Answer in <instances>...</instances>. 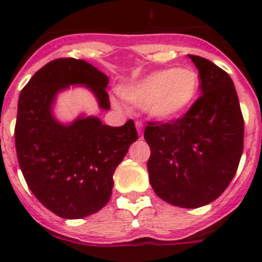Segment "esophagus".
<instances>
[{
    "instance_id": "esophagus-1",
    "label": "esophagus",
    "mask_w": 262,
    "mask_h": 262,
    "mask_svg": "<svg viewBox=\"0 0 262 262\" xmlns=\"http://www.w3.org/2000/svg\"><path fill=\"white\" fill-rule=\"evenodd\" d=\"M136 128H138V133L140 135V138H143V123L142 122H136Z\"/></svg>"
}]
</instances>
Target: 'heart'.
<instances>
[{
    "mask_svg": "<svg viewBox=\"0 0 262 262\" xmlns=\"http://www.w3.org/2000/svg\"><path fill=\"white\" fill-rule=\"evenodd\" d=\"M200 90V77L189 67L160 69L120 88L128 102L144 106L152 118L169 120L181 117L193 105Z\"/></svg>",
    "mask_w": 262,
    "mask_h": 262,
    "instance_id": "heart-1",
    "label": "heart"
}]
</instances>
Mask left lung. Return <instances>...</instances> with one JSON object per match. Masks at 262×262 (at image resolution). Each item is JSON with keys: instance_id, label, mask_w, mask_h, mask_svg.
Returning a JSON list of instances; mask_svg holds the SVG:
<instances>
[{"instance_id": "1", "label": "left lung", "mask_w": 262, "mask_h": 262, "mask_svg": "<svg viewBox=\"0 0 262 262\" xmlns=\"http://www.w3.org/2000/svg\"><path fill=\"white\" fill-rule=\"evenodd\" d=\"M202 94L181 118L148 122L147 163L157 196L185 209L209 205L232 181L244 147V119L230 75L205 57L189 55Z\"/></svg>"}]
</instances>
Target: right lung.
Listing matches in <instances>:
<instances>
[{
    "label": "right lung",
    "instance_id": "add662e5",
    "mask_svg": "<svg viewBox=\"0 0 262 262\" xmlns=\"http://www.w3.org/2000/svg\"><path fill=\"white\" fill-rule=\"evenodd\" d=\"M84 84L110 108L107 76L84 60L56 59L39 69L23 88L14 129L18 163L27 186L41 205L60 217L81 219L110 201L113 174L136 142L133 119L120 127L98 118L60 124L51 113L57 92Z\"/></svg>",
    "mask_w": 262,
    "mask_h": 262
}]
</instances>
